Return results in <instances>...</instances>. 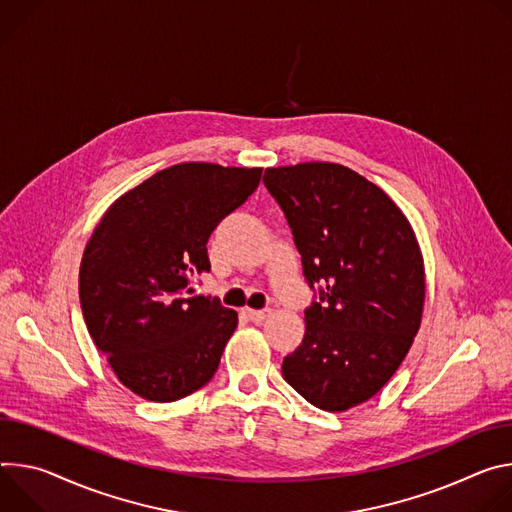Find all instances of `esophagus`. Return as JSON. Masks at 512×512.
<instances>
[{"mask_svg":"<svg viewBox=\"0 0 512 512\" xmlns=\"http://www.w3.org/2000/svg\"><path fill=\"white\" fill-rule=\"evenodd\" d=\"M246 315H248V319H250V321L260 323V321H264V319H266L268 309H246Z\"/></svg>","mask_w":512,"mask_h":512,"instance_id":"34e87169","label":"esophagus"}]
</instances>
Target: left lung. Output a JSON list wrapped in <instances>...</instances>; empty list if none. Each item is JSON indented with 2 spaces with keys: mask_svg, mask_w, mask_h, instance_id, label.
<instances>
[{
  "mask_svg": "<svg viewBox=\"0 0 512 512\" xmlns=\"http://www.w3.org/2000/svg\"><path fill=\"white\" fill-rule=\"evenodd\" d=\"M315 297L282 376L323 411H348L390 380L421 325L423 258L403 211L333 162L264 170Z\"/></svg>",
  "mask_w": 512,
  "mask_h": 512,
  "instance_id": "8db88e82",
  "label": "left lung"
}]
</instances>
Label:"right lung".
<instances>
[{
    "instance_id": "obj_1",
    "label": "right lung",
    "mask_w": 512,
    "mask_h": 512,
    "mask_svg": "<svg viewBox=\"0 0 512 512\" xmlns=\"http://www.w3.org/2000/svg\"><path fill=\"white\" fill-rule=\"evenodd\" d=\"M262 168L183 162L113 203L85 248L79 299L89 335L120 382L173 403L205 386L238 313L193 295L207 240L258 187Z\"/></svg>"
}]
</instances>
